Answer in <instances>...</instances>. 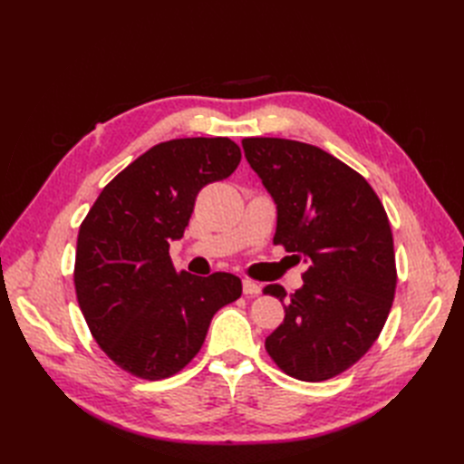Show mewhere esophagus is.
Wrapping results in <instances>:
<instances>
[{
    "label": "esophagus",
    "instance_id": "obj_1",
    "mask_svg": "<svg viewBox=\"0 0 464 464\" xmlns=\"http://www.w3.org/2000/svg\"><path fill=\"white\" fill-rule=\"evenodd\" d=\"M242 286H244V294H247V296H257V294H261V286L249 278H244Z\"/></svg>",
    "mask_w": 464,
    "mask_h": 464
}]
</instances>
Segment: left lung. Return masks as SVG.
Instances as JSON below:
<instances>
[{
    "label": "left lung",
    "mask_w": 464,
    "mask_h": 464,
    "mask_svg": "<svg viewBox=\"0 0 464 464\" xmlns=\"http://www.w3.org/2000/svg\"><path fill=\"white\" fill-rule=\"evenodd\" d=\"M244 154L276 205L275 244L307 265L304 285L265 294L285 321L265 348L285 373L325 382L368 353L395 298L397 269L385 208L353 168L319 147L276 137L242 139Z\"/></svg>",
    "instance_id": "left-lung-1"
}]
</instances>
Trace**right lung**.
<instances>
[{
    "label": "right lung",
    "instance_id": "add662e5",
    "mask_svg": "<svg viewBox=\"0 0 464 464\" xmlns=\"http://www.w3.org/2000/svg\"><path fill=\"white\" fill-rule=\"evenodd\" d=\"M242 152L228 137L172 139L149 149L101 191L77 237L75 290L110 360L149 382L199 353L210 319L242 296L230 273H176L179 240L198 193L228 178Z\"/></svg>",
    "mask_w": 464,
    "mask_h": 464
}]
</instances>
